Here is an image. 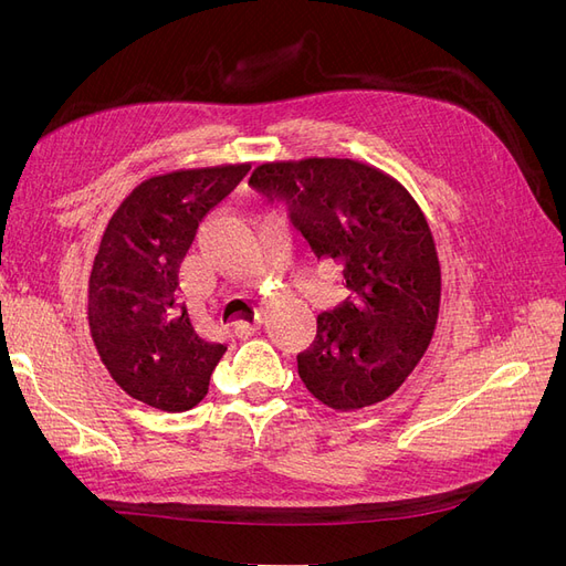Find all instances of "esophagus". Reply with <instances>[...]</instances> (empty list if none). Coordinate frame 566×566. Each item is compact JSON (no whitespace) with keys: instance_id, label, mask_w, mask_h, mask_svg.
Listing matches in <instances>:
<instances>
[{"instance_id":"esophagus-1","label":"esophagus","mask_w":566,"mask_h":566,"mask_svg":"<svg viewBox=\"0 0 566 566\" xmlns=\"http://www.w3.org/2000/svg\"><path fill=\"white\" fill-rule=\"evenodd\" d=\"M260 325H262V318L260 316H250L248 321H243V323H235V335L238 337H252L256 331H260Z\"/></svg>"}]
</instances>
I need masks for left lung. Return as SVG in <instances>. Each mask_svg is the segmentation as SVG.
Returning a JSON list of instances; mask_svg holds the SVG:
<instances>
[{
    "mask_svg": "<svg viewBox=\"0 0 566 566\" xmlns=\"http://www.w3.org/2000/svg\"><path fill=\"white\" fill-rule=\"evenodd\" d=\"M250 186L285 205L349 290L318 314L316 339L297 354L302 382L335 410L385 401L420 364L439 316L441 266L418 202L382 169L349 158L264 163Z\"/></svg>",
    "mask_w": 566,
    "mask_h": 566,
    "instance_id": "1",
    "label": "left lung"
}]
</instances>
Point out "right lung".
Masks as SVG:
<instances>
[{
  "label": "right lung",
  "mask_w": 566,
  "mask_h": 566,
  "mask_svg": "<svg viewBox=\"0 0 566 566\" xmlns=\"http://www.w3.org/2000/svg\"><path fill=\"white\" fill-rule=\"evenodd\" d=\"M250 163L158 175L111 217L90 276V331L111 378L167 413L198 406L227 347L205 337L181 302L179 264L198 224Z\"/></svg>",
  "instance_id": "add662e5"
}]
</instances>
